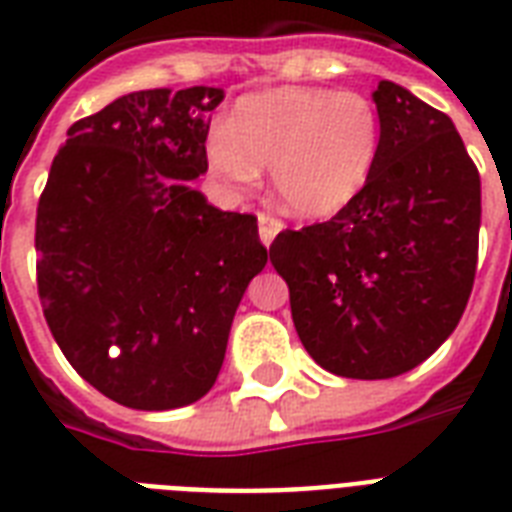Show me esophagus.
<instances>
[{"label": "esophagus", "mask_w": 512, "mask_h": 512, "mask_svg": "<svg viewBox=\"0 0 512 512\" xmlns=\"http://www.w3.org/2000/svg\"><path fill=\"white\" fill-rule=\"evenodd\" d=\"M257 225H260V241H263L265 247H271L273 239H276V236L284 231V223H281V220H276L273 215H265V212H260V215H257Z\"/></svg>", "instance_id": "esophagus-1"}]
</instances>
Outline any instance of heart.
I'll use <instances>...</instances> for the list:
<instances>
[{
	"label": "heart",
	"instance_id": "obj_1",
	"mask_svg": "<svg viewBox=\"0 0 512 512\" xmlns=\"http://www.w3.org/2000/svg\"><path fill=\"white\" fill-rule=\"evenodd\" d=\"M380 122L356 92L276 87L236 106L207 140L209 172L233 193L255 191L271 167L281 207L297 217H327L348 207L372 177Z\"/></svg>",
	"mask_w": 512,
	"mask_h": 512
}]
</instances>
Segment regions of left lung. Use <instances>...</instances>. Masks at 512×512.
I'll list each match as a JSON object with an SVG mask.
<instances>
[{
    "label": "left lung",
    "mask_w": 512,
    "mask_h": 512,
    "mask_svg": "<svg viewBox=\"0 0 512 512\" xmlns=\"http://www.w3.org/2000/svg\"><path fill=\"white\" fill-rule=\"evenodd\" d=\"M372 100L380 154L364 191L271 244L300 342L350 380L398 377L441 348L468 305L481 228V177L452 119L396 82Z\"/></svg>",
    "instance_id": "1"
}]
</instances>
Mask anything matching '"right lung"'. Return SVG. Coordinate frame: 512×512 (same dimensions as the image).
I'll return each mask as SVG.
<instances>
[{"instance_id":"obj_1","label":"right lung","mask_w":512,"mask_h":512,"mask_svg":"<svg viewBox=\"0 0 512 512\" xmlns=\"http://www.w3.org/2000/svg\"><path fill=\"white\" fill-rule=\"evenodd\" d=\"M220 87L130 92L79 119L36 209V284L68 364L103 396L167 412L207 396L233 316L268 263L257 217L223 212L207 172Z\"/></svg>"}]
</instances>
